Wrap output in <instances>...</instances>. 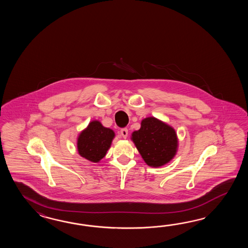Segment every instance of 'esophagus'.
Listing matches in <instances>:
<instances>
[{"instance_id":"obj_1","label":"esophagus","mask_w":248,"mask_h":248,"mask_svg":"<svg viewBox=\"0 0 248 248\" xmlns=\"http://www.w3.org/2000/svg\"><path fill=\"white\" fill-rule=\"evenodd\" d=\"M127 134H128V130H127V128H126V127H124V128H122V129H121V135H122L123 138H126V137H127Z\"/></svg>"}]
</instances>
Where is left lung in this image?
<instances>
[{
    "label": "left lung",
    "mask_w": 248,
    "mask_h": 248,
    "mask_svg": "<svg viewBox=\"0 0 248 248\" xmlns=\"http://www.w3.org/2000/svg\"><path fill=\"white\" fill-rule=\"evenodd\" d=\"M132 141L145 163L158 168L174 158L178 139L172 126L154 117L142 120L139 130L133 132Z\"/></svg>",
    "instance_id": "1"
}]
</instances>
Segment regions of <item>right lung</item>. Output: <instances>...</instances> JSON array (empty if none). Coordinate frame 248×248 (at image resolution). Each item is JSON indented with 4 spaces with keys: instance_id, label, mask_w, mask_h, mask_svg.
<instances>
[{
    "instance_id": "right-lung-1",
    "label": "right lung",
    "mask_w": 248,
    "mask_h": 248,
    "mask_svg": "<svg viewBox=\"0 0 248 248\" xmlns=\"http://www.w3.org/2000/svg\"><path fill=\"white\" fill-rule=\"evenodd\" d=\"M114 136L111 129L105 127L98 121H93L79 134L78 153L91 162H99L106 156Z\"/></svg>"
}]
</instances>
